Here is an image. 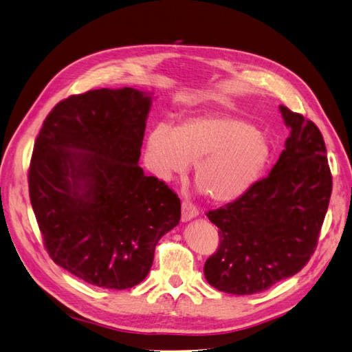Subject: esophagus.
I'll list each match as a JSON object with an SVG mask.
<instances>
[{
	"label": "esophagus",
	"instance_id": "1",
	"mask_svg": "<svg viewBox=\"0 0 352 352\" xmlns=\"http://www.w3.org/2000/svg\"><path fill=\"white\" fill-rule=\"evenodd\" d=\"M197 214H199V211H197V208L192 202L183 201V204H182V220L183 221H188V220L195 219Z\"/></svg>",
	"mask_w": 352,
	"mask_h": 352
}]
</instances>
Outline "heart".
<instances>
[{"label":"heart","instance_id":"1","mask_svg":"<svg viewBox=\"0 0 352 352\" xmlns=\"http://www.w3.org/2000/svg\"><path fill=\"white\" fill-rule=\"evenodd\" d=\"M148 151L157 173L170 179L195 165V179L214 202L247 193L266 169L272 146L253 123L233 114L192 117L170 131L157 126Z\"/></svg>","mask_w":352,"mask_h":352}]
</instances>
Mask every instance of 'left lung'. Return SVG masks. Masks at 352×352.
Wrapping results in <instances>:
<instances>
[{"mask_svg": "<svg viewBox=\"0 0 352 352\" xmlns=\"http://www.w3.org/2000/svg\"><path fill=\"white\" fill-rule=\"evenodd\" d=\"M279 110L292 132L272 170L236 201L206 212L220 244L204 275L224 293L267 290L299 272L318 244L333 183L326 144L314 122Z\"/></svg>", "mask_w": 352, "mask_h": 352, "instance_id": "8db88e82", "label": "left lung"}]
</instances>
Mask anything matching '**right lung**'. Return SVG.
<instances>
[{"mask_svg":"<svg viewBox=\"0 0 352 352\" xmlns=\"http://www.w3.org/2000/svg\"><path fill=\"white\" fill-rule=\"evenodd\" d=\"M150 105L132 87L71 95L35 140L28 184L44 247L87 284H140L182 219L178 195L138 165Z\"/></svg>","mask_w":352,"mask_h":352,"instance_id":"obj_1","label":"right lung"}]
</instances>
